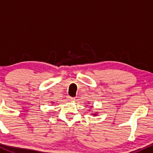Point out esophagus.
<instances>
[{"label":"esophagus","instance_id":"esophagus-1","mask_svg":"<svg viewBox=\"0 0 153 153\" xmlns=\"http://www.w3.org/2000/svg\"><path fill=\"white\" fill-rule=\"evenodd\" d=\"M68 99V101H75V98L71 97V96H68V99Z\"/></svg>","mask_w":153,"mask_h":153}]
</instances>
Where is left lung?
Returning a JSON list of instances; mask_svg holds the SVG:
<instances>
[{
    "mask_svg": "<svg viewBox=\"0 0 153 153\" xmlns=\"http://www.w3.org/2000/svg\"><path fill=\"white\" fill-rule=\"evenodd\" d=\"M93 115H96V114H93Z\"/></svg>",
    "mask_w": 153,
    "mask_h": 153,
    "instance_id": "8db88e82",
    "label": "left lung"
}]
</instances>
